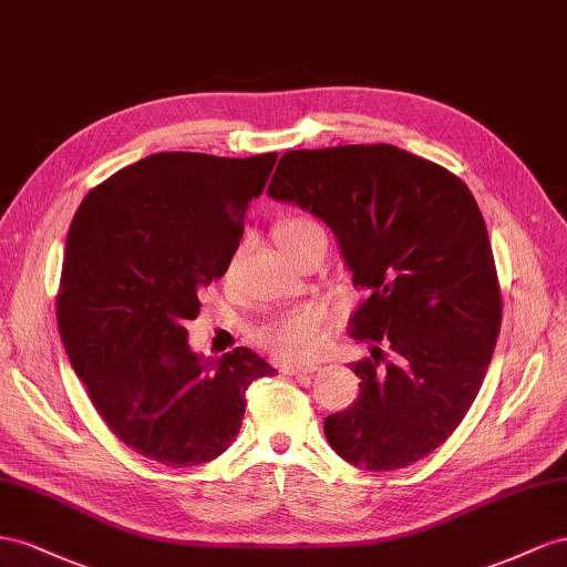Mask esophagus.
<instances>
[{"instance_id": "obj_1", "label": "esophagus", "mask_w": 567, "mask_h": 567, "mask_svg": "<svg viewBox=\"0 0 567 567\" xmlns=\"http://www.w3.org/2000/svg\"><path fill=\"white\" fill-rule=\"evenodd\" d=\"M320 365L318 363H285L282 373L285 375H311Z\"/></svg>"}]
</instances>
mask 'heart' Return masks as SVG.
<instances>
[{
	"label": "heart",
	"mask_w": 567,
	"mask_h": 567,
	"mask_svg": "<svg viewBox=\"0 0 567 567\" xmlns=\"http://www.w3.org/2000/svg\"><path fill=\"white\" fill-rule=\"evenodd\" d=\"M322 230L320 225L303 216H289L275 225V239L280 249L287 254L292 251L299 241L309 235ZM322 322H326V311L320 306H297L270 316L264 326H258L254 337L264 349L285 361H301L311 355L320 344Z\"/></svg>",
	"instance_id": "heart-1"
}]
</instances>
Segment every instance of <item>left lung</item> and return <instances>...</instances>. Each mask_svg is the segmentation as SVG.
I'll return each mask as SVG.
<instances>
[{
	"label": "left lung",
	"instance_id": "obj_1",
	"mask_svg": "<svg viewBox=\"0 0 567 567\" xmlns=\"http://www.w3.org/2000/svg\"><path fill=\"white\" fill-rule=\"evenodd\" d=\"M326 220L365 292L349 337L359 399L326 417L347 463L386 473L444 444L480 392L501 330L487 225L458 175L392 144L282 154L268 185Z\"/></svg>",
	"mask_w": 567,
	"mask_h": 567
}]
</instances>
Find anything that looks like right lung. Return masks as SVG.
I'll return each mask as SVG.
<instances>
[{
	"instance_id": "obj_1",
	"label": "right lung",
	"mask_w": 567,
	"mask_h": 567,
	"mask_svg": "<svg viewBox=\"0 0 567 567\" xmlns=\"http://www.w3.org/2000/svg\"><path fill=\"white\" fill-rule=\"evenodd\" d=\"M275 161L158 152L106 177L75 212L56 295L61 342L96 413L144 458L214 461L241 427L247 386L278 373L247 347L206 361L185 330L199 289L228 270Z\"/></svg>"
}]
</instances>
